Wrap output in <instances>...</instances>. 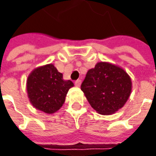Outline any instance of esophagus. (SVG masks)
<instances>
[{
  "label": "esophagus",
  "mask_w": 156,
  "mask_h": 156,
  "mask_svg": "<svg viewBox=\"0 0 156 156\" xmlns=\"http://www.w3.org/2000/svg\"><path fill=\"white\" fill-rule=\"evenodd\" d=\"M81 81L80 80V79H78V80H76V81H75V86H77V87H79L80 85H81Z\"/></svg>",
  "instance_id": "obj_1"
}]
</instances>
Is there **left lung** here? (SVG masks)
<instances>
[{
	"label": "left lung",
	"instance_id": "8db88e82",
	"mask_svg": "<svg viewBox=\"0 0 156 156\" xmlns=\"http://www.w3.org/2000/svg\"><path fill=\"white\" fill-rule=\"evenodd\" d=\"M131 79L122 69L98 62L87 71L81 89L89 104L101 115H111L122 108L131 93Z\"/></svg>",
	"mask_w": 156,
	"mask_h": 156
}]
</instances>
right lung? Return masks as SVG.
<instances>
[{
    "mask_svg": "<svg viewBox=\"0 0 156 156\" xmlns=\"http://www.w3.org/2000/svg\"><path fill=\"white\" fill-rule=\"evenodd\" d=\"M71 81L63 80L62 73L48 64L34 69L27 81L28 98L34 107L47 114H53L62 107L70 87Z\"/></svg>",
    "mask_w": 156,
    "mask_h": 156,
    "instance_id": "obj_1",
    "label": "right lung"
}]
</instances>
